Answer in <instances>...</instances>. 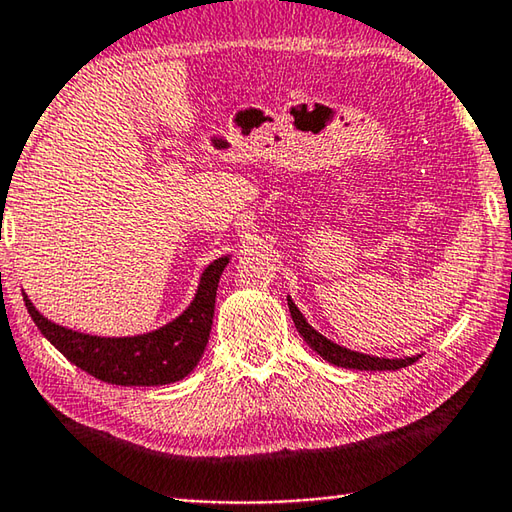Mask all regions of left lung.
Instances as JSON below:
<instances>
[{
    "mask_svg": "<svg viewBox=\"0 0 512 512\" xmlns=\"http://www.w3.org/2000/svg\"><path fill=\"white\" fill-rule=\"evenodd\" d=\"M289 300V311H291V318L293 323H296V329L300 332L302 339L307 341V345L314 352H318L320 357L325 361L334 363V366H341V368H350V370H400L411 366L420 359L418 357H404V359H384V357H370V354H361V352H352L348 348H341L339 343L325 339L323 334H318L314 327H311L305 316L300 314V309L296 307V302L291 298Z\"/></svg>",
    "mask_w": 512,
    "mask_h": 512,
    "instance_id": "1",
    "label": "left lung"
}]
</instances>
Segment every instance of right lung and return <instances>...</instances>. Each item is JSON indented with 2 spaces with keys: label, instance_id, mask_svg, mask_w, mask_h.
<instances>
[{
  "label": "right lung",
  "instance_id": "obj_1",
  "mask_svg": "<svg viewBox=\"0 0 512 512\" xmlns=\"http://www.w3.org/2000/svg\"><path fill=\"white\" fill-rule=\"evenodd\" d=\"M228 257H219L205 268L196 298L169 325L140 336H90L51 323L24 296L33 323L45 339L74 366L117 386H162L187 377L203 357L210 339L216 289Z\"/></svg>",
  "mask_w": 512,
  "mask_h": 512
}]
</instances>
